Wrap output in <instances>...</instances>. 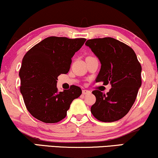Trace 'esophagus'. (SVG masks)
Masks as SVG:
<instances>
[{
    "label": "esophagus",
    "mask_w": 158,
    "mask_h": 158,
    "mask_svg": "<svg viewBox=\"0 0 158 158\" xmlns=\"http://www.w3.org/2000/svg\"><path fill=\"white\" fill-rule=\"evenodd\" d=\"M82 94L83 95H88V94H90V91L87 90V89H83L82 90Z\"/></svg>",
    "instance_id": "1"
}]
</instances>
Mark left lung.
Masks as SVG:
<instances>
[{
    "label": "left lung",
    "mask_w": 158,
    "mask_h": 158,
    "mask_svg": "<svg viewBox=\"0 0 158 158\" xmlns=\"http://www.w3.org/2000/svg\"><path fill=\"white\" fill-rule=\"evenodd\" d=\"M86 46L91 49L101 63L96 82H110L106 94L96 89V101L91 113L99 121L111 123L128 113L141 86V66L132 48L118 40L106 37L89 39Z\"/></svg>",
    "instance_id": "left-lung-1"
}]
</instances>
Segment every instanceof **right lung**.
<instances>
[{
	"mask_svg": "<svg viewBox=\"0 0 158 158\" xmlns=\"http://www.w3.org/2000/svg\"><path fill=\"white\" fill-rule=\"evenodd\" d=\"M86 39L50 36L35 44L24 56L19 70L20 92L27 111L39 120L56 123L64 119L70 105L81 95L79 87L58 92L57 77L67 73L71 58Z\"/></svg>",
	"mask_w": 158,
	"mask_h": 158,
	"instance_id": "add662e5",
	"label": "right lung"
}]
</instances>
